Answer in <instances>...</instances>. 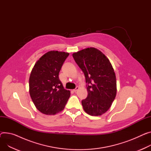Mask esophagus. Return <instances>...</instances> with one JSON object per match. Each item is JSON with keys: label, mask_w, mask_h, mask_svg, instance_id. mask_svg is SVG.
<instances>
[{"label": "esophagus", "mask_w": 151, "mask_h": 151, "mask_svg": "<svg viewBox=\"0 0 151 151\" xmlns=\"http://www.w3.org/2000/svg\"><path fill=\"white\" fill-rule=\"evenodd\" d=\"M78 89H79V87H78V86H77V87H76V89H74V90H73V91H74V92H77V91H78Z\"/></svg>", "instance_id": "obj_1"}]
</instances>
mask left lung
<instances>
[{"instance_id": "obj_1", "label": "left lung", "mask_w": 151, "mask_h": 151, "mask_svg": "<svg viewBox=\"0 0 151 151\" xmlns=\"http://www.w3.org/2000/svg\"><path fill=\"white\" fill-rule=\"evenodd\" d=\"M73 57L83 72L88 84V96L82 101L84 111L92 116L105 114L117 94L115 74L109 60L92 47L74 52Z\"/></svg>"}]
</instances>
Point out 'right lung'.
<instances>
[{
    "mask_svg": "<svg viewBox=\"0 0 151 151\" xmlns=\"http://www.w3.org/2000/svg\"><path fill=\"white\" fill-rule=\"evenodd\" d=\"M68 52L50 51L34 65L29 79V92L36 108L46 115H55L63 111L70 97L59 78Z\"/></svg>",
    "mask_w": 151,
    "mask_h": 151,
    "instance_id": "obj_1",
    "label": "right lung"
}]
</instances>
